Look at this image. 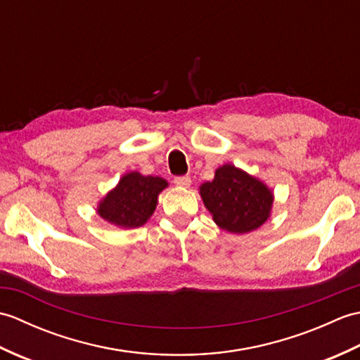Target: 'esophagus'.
<instances>
[{"mask_svg": "<svg viewBox=\"0 0 360 360\" xmlns=\"http://www.w3.org/2000/svg\"><path fill=\"white\" fill-rule=\"evenodd\" d=\"M174 184L178 187H190V184H192V179H190V176H178V178H174Z\"/></svg>", "mask_w": 360, "mask_h": 360, "instance_id": "1", "label": "esophagus"}]
</instances>
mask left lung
I'll return each instance as SVG.
<instances>
[{"instance_id": "1", "label": "left lung", "mask_w": 360, "mask_h": 360, "mask_svg": "<svg viewBox=\"0 0 360 360\" xmlns=\"http://www.w3.org/2000/svg\"><path fill=\"white\" fill-rule=\"evenodd\" d=\"M201 196L213 221L227 232L255 231L269 217L272 193L263 182L233 165L219 167L215 179L204 182Z\"/></svg>"}]
</instances>
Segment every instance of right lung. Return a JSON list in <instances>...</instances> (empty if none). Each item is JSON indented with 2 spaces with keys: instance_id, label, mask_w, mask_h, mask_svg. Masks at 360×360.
Segmentation results:
<instances>
[{
  "instance_id": "1",
  "label": "right lung",
  "mask_w": 360,
  "mask_h": 360,
  "mask_svg": "<svg viewBox=\"0 0 360 360\" xmlns=\"http://www.w3.org/2000/svg\"><path fill=\"white\" fill-rule=\"evenodd\" d=\"M167 187V181L133 172L119 181V186L105 196L98 205V215L108 223L134 229L147 223L156 209L158 195Z\"/></svg>"
}]
</instances>
